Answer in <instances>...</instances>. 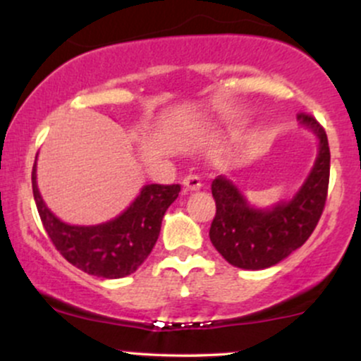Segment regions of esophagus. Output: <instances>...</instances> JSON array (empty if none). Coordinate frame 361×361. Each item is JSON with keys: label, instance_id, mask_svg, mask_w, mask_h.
I'll return each mask as SVG.
<instances>
[{"label": "esophagus", "instance_id": "34e87169", "mask_svg": "<svg viewBox=\"0 0 361 361\" xmlns=\"http://www.w3.org/2000/svg\"><path fill=\"white\" fill-rule=\"evenodd\" d=\"M183 186L188 192H197V190L202 188V181L197 175H188L183 178Z\"/></svg>", "mask_w": 361, "mask_h": 361}]
</instances>
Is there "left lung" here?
I'll return each mask as SVG.
<instances>
[{
    "instance_id": "left-lung-1",
    "label": "left lung",
    "mask_w": 361,
    "mask_h": 361,
    "mask_svg": "<svg viewBox=\"0 0 361 361\" xmlns=\"http://www.w3.org/2000/svg\"><path fill=\"white\" fill-rule=\"evenodd\" d=\"M297 118L317 135L319 154L292 200L279 202L271 209H255L229 180L217 176L212 181L217 210L209 235L233 267L263 270L280 263L307 241L321 219L329 186V144L326 130L312 115L299 114Z\"/></svg>"
}]
</instances>
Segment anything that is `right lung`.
I'll list each match as a JSON object with an SVG mask.
<instances>
[{"mask_svg": "<svg viewBox=\"0 0 361 361\" xmlns=\"http://www.w3.org/2000/svg\"><path fill=\"white\" fill-rule=\"evenodd\" d=\"M32 188L44 229L69 263L100 279H122L134 273L152 251L164 212L181 192L180 185H146L130 207L98 226H69L47 209L37 188V161Z\"/></svg>", "mask_w": 361, "mask_h": 361, "instance_id": "right-lung-1", "label": "right lung"}]
</instances>
